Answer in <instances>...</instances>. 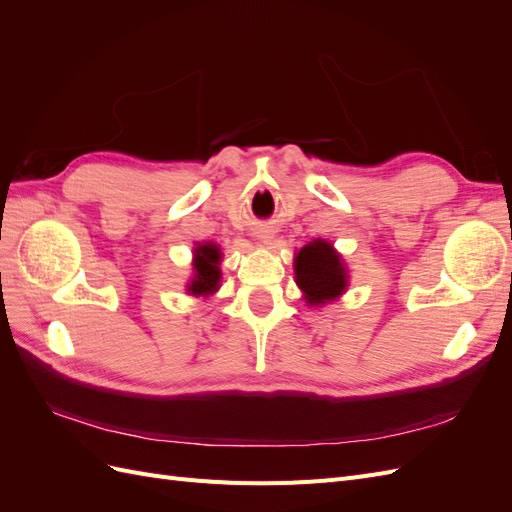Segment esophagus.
Here are the masks:
<instances>
[{
    "mask_svg": "<svg viewBox=\"0 0 512 512\" xmlns=\"http://www.w3.org/2000/svg\"><path fill=\"white\" fill-rule=\"evenodd\" d=\"M258 237H260V239H262V241H269V239H271V232H269V230H262V232H260V235H258Z\"/></svg>",
    "mask_w": 512,
    "mask_h": 512,
    "instance_id": "34e87169",
    "label": "esophagus"
}]
</instances>
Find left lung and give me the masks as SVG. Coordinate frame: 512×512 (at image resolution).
Here are the masks:
<instances>
[{
	"label": "left lung",
	"instance_id": "1",
	"mask_svg": "<svg viewBox=\"0 0 512 512\" xmlns=\"http://www.w3.org/2000/svg\"><path fill=\"white\" fill-rule=\"evenodd\" d=\"M294 273H297V284L307 294L305 299L312 305H322L346 290L342 258L333 252L331 243L322 239L303 247L294 260Z\"/></svg>",
	"mask_w": 512,
	"mask_h": 512
}]
</instances>
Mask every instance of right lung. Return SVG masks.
Wrapping results in <instances>:
<instances>
[{
    "instance_id": "1",
    "label": "right lung",
    "mask_w": 512,
    "mask_h": 512,
    "mask_svg": "<svg viewBox=\"0 0 512 512\" xmlns=\"http://www.w3.org/2000/svg\"><path fill=\"white\" fill-rule=\"evenodd\" d=\"M194 269H196V277L190 284V292L192 294H209L215 290L220 282V271H218V262H220V250L213 243L200 245L196 250V258H194Z\"/></svg>"
}]
</instances>
